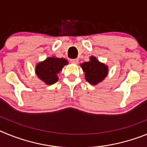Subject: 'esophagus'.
Instances as JSON below:
<instances>
[{"mask_svg": "<svg viewBox=\"0 0 147 147\" xmlns=\"http://www.w3.org/2000/svg\"><path fill=\"white\" fill-rule=\"evenodd\" d=\"M71 63H73V64H78V62H79V59H71Z\"/></svg>", "mask_w": 147, "mask_h": 147, "instance_id": "34e87169", "label": "esophagus"}]
</instances>
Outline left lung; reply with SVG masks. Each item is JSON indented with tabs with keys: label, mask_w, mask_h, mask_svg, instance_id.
Masks as SVG:
<instances>
[{
	"label": "left lung",
	"mask_w": 147,
	"mask_h": 147,
	"mask_svg": "<svg viewBox=\"0 0 147 147\" xmlns=\"http://www.w3.org/2000/svg\"><path fill=\"white\" fill-rule=\"evenodd\" d=\"M83 72L85 73V80L93 85L102 82L108 74L107 65L99 62L96 57H90V60L80 64Z\"/></svg>",
	"instance_id": "1"
}]
</instances>
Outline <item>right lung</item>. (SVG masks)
I'll use <instances>...</instances> for the list:
<instances>
[{"label": "right lung", "instance_id": "right-lung-1", "mask_svg": "<svg viewBox=\"0 0 147 147\" xmlns=\"http://www.w3.org/2000/svg\"><path fill=\"white\" fill-rule=\"evenodd\" d=\"M67 64L68 61L65 58L53 56L38 62L35 66V74L47 85H53L59 80L58 75L62 71V67Z\"/></svg>", "mask_w": 147, "mask_h": 147}]
</instances>
